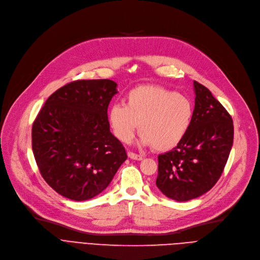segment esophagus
<instances>
[{
    "label": "esophagus",
    "instance_id": "1",
    "mask_svg": "<svg viewBox=\"0 0 260 260\" xmlns=\"http://www.w3.org/2000/svg\"><path fill=\"white\" fill-rule=\"evenodd\" d=\"M128 157L131 158V159H135V160H142V159H143V156H142V155L135 154V153H133V152H131V151L128 152Z\"/></svg>",
    "mask_w": 260,
    "mask_h": 260
}]
</instances>
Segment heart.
<instances>
[{"mask_svg":"<svg viewBox=\"0 0 260 260\" xmlns=\"http://www.w3.org/2000/svg\"><path fill=\"white\" fill-rule=\"evenodd\" d=\"M126 100V106H111L108 115L112 131L121 143H130L140 125L141 145L165 152L175 148L191 126L192 102L175 91L143 85L132 89Z\"/></svg>","mask_w":260,"mask_h":260,"instance_id":"heart-1","label":"heart"}]
</instances>
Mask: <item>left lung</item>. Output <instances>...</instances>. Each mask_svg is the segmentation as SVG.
<instances>
[{"label": "left lung", "mask_w": 260, "mask_h": 260, "mask_svg": "<svg viewBox=\"0 0 260 260\" xmlns=\"http://www.w3.org/2000/svg\"><path fill=\"white\" fill-rule=\"evenodd\" d=\"M193 85L191 126L175 148L158 155L156 186L176 202H188L214 187L233 145L231 115L208 88L196 81Z\"/></svg>", "instance_id": "8db88e82"}]
</instances>
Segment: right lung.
Returning <instances> with one entry per match:
<instances>
[{"mask_svg":"<svg viewBox=\"0 0 260 260\" xmlns=\"http://www.w3.org/2000/svg\"><path fill=\"white\" fill-rule=\"evenodd\" d=\"M116 86L111 80L71 82L48 98L34 121L32 151L41 175L69 200L99 195L127 159L107 114Z\"/></svg>","mask_w":260,"mask_h":260,"instance_id":"add662e5","label":"right lung"}]
</instances>
